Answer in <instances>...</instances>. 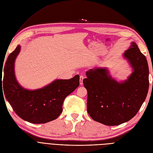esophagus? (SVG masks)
I'll list each match as a JSON object with an SVG mask.
<instances>
[{"label": "esophagus", "mask_w": 153, "mask_h": 153, "mask_svg": "<svg viewBox=\"0 0 153 153\" xmlns=\"http://www.w3.org/2000/svg\"><path fill=\"white\" fill-rule=\"evenodd\" d=\"M83 79H84V76L80 75V76H79V84L81 85H83Z\"/></svg>", "instance_id": "obj_1"}]
</instances>
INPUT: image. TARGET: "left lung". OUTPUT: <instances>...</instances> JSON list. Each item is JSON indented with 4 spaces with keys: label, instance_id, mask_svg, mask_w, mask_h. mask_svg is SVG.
I'll list each match as a JSON object with an SVG mask.
<instances>
[{
    "label": "left lung",
    "instance_id": "obj_1",
    "mask_svg": "<svg viewBox=\"0 0 153 153\" xmlns=\"http://www.w3.org/2000/svg\"><path fill=\"white\" fill-rule=\"evenodd\" d=\"M123 56L134 70L126 81L118 83L106 68H101L87 71L83 81L88 91V113L94 120L108 126L119 125L135 116L148 92L146 57L134 42Z\"/></svg>",
    "mask_w": 153,
    "mask_h": 153
}]
</instances>
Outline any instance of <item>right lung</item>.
Here are the masks:
<instances>
[{
  "mask_svg": "<svg viewBox=\"0 0 153 153\" xmlns=\"http://www.w3.org/2000/svg\"><path fill=\"white\" fill-rule=\"evenodd\" d=\"M20 46L8 56L4 69L7 100L15 112L23 120L32 123H44L56 119L62 112L67 96L79 85V76L68 79H56L50 85L34 91L22 88L17 83L14 63Z\"/></svg>",
  "mask_w": 153,
  "mask_h": 153,
  "instance_id": "add662e5",
  "label": "right lung"
}]
</instances>
